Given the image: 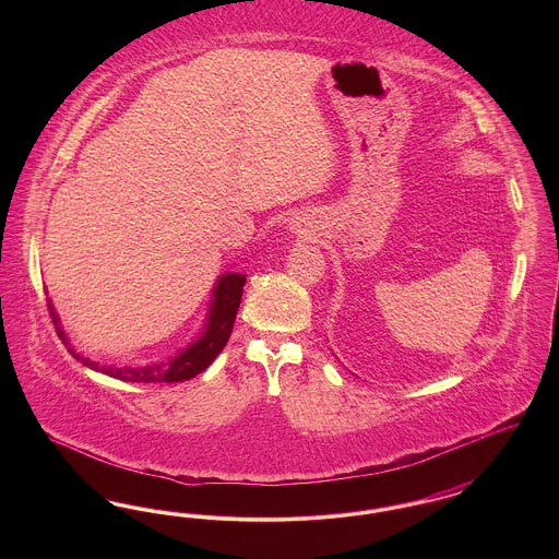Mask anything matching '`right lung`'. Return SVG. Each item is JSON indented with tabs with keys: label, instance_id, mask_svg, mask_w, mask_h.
<instances>
[{
	"label": "right lung",
	"instance_id": "1",
	"mask_svg": "<svg viewBox=\"0 0 559 559\" xmlns=\"http://www.w3.org/2000/svg\"><path fill=\"white\" fill-rule=\"evenodd\" d=\"M245 281H247V276L245 274H237V272L219 276L215 287H213L207 324H205V331L201 333V337L192 346H188L185 352H180L176 358H171L167 362H160V365L140 367V369H132V367H123V369L121 367L119 369L117 367H105V365H98V362H94L90 358H83L73 347L69 346V340H67V335H64V331L60 326V319H58L50 299H48V306H50V314H52L58 337L62 340V344L69 346V352L80 362H83L85 367H90L94 371L105 372V374H110V377L121 379V381H133V383H160V381L163 383H176V381L192 379L194 374L205 371L215 360V356L224 349L230 333H233L237 312H239Z\"/></svg>",
	"mask_w": 559,
	"mask_h": 559
}]
</instances>
